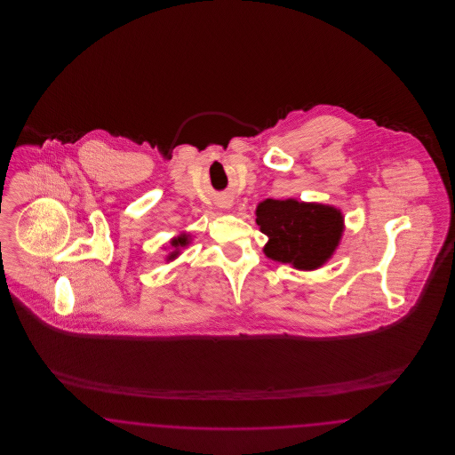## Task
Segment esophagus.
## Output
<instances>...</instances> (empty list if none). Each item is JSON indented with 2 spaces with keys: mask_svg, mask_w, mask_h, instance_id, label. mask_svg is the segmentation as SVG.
<instances>
[{
  "mask_svg": "<svg viewBox=\"0 0 455 455\" xmlns=\"http://www.w3.org/2000/svg\"><path fill=\"white\" fill-rule=\"evenodd\" d=\"M230 206H232V204H225V206H223V208H230Z\"/></svg>",
  "mask_w": 455,
  "mask_h": 455,
  "instance_id": "esophagus-1",
  "label": "esophagus"
}]
</instances>
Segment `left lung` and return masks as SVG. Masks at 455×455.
<instances>
[{
	"label": "left lung",
	"instance_id": "1",
	"mask_svg": "<svg viewBox=\"0 0 455 455\" xmlns=\"http://www.w3.org/2000/svg\"><path fill=\"white\" fill-rule=\"evenodd\" d=\"M256 223L267 235L269 259L312 271L331 259L345 230L341 212L329 204L297 199H266L256 210Z\"/></svg>",
	"mask_w": 455,
	"mask_h": 455
}]
</instances>
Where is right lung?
I'll use <instances>...</instances> for the list:
<instances>
[{"label":"right lung","instance_id":"obj_1","mask_svg":"<svg viewBox=\"0 0 455 455\" xmlns=\"http://www.w3.org/2000/svg\"><path fill=\"white\" fill-rule=\"evenodd\" d=\"M188 243H189V235H186V234H180V235L173 237L172 240H171V245H172V252H169L167 260L175 259V258L180 254V249H184Z\"/></svg>","mask_w":455,"mask_h":455}]
</instances>
